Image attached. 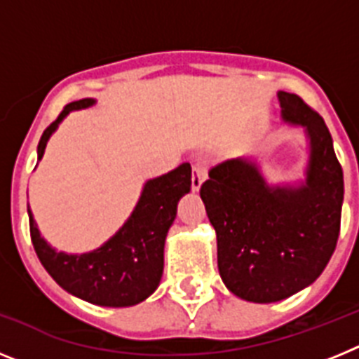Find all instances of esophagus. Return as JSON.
<instances>
[{
    "label": "esophagus",
    "instance_id": "1",
    "mask_svg": "<svg viewBox=\"0 0 359 359\" xmlns=\"http://www.w3.org/2000/svg\"><path fill=\"white\" fill-rule=\"evenodd\" d=\"M192 170H194V172H192V189L199 190L201 183L205 182V177H207V169H205L203 165H194Z\"/></svg>",
    "mask_w": 359,
    "mask_h": 359
}]
</instances>
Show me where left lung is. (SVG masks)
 I'll use <instances>...</instances> for the list:
<instances>
[{
    "label": "left lung",
    "mask_w": 359,
    "mask_h": 359,
    "mask_svg": "<svg viewBox=\"0 0 359 359\" xmlns=\"http://www.w3.org/2000/svg\"><path fill=\"white\" fill-rule=\"evenodd\" d=\"M277 95L282 120L304 126L309 138L306 182L271 187L253 161L237 158L212 167L199 190L224 286L257 304L284 300L322 275L340 236L344 203V170L323 118L298 95Z\"/></svg>",
    "instance_id": "left-lung-1"
}]
</instances>
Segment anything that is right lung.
<instances>
[{
    "instance_id": "add662e5",
    "label": "right lung",
    "mask_w": 359,
    "mask_h": 359,
    "mask_svg": "<svg viewBox=\"0 0 359 359\" xmlns=\"http://www.w3.org/2000/svg\"><path fill=\"white\" fill-rule=\"evenodd\" d=\"M93 104V98H82L65 106L55 122L44 129L37 145V160L43 158L46 142L69 111L84 109ZM190 185V163H182L163 176L149 180L123 226L100 248L81 255L52 248L41 237L28 207L34 250L50 277L73 297L104 307L136 306L160 286L165 237L176 219L177 201L189 192Z\"/></svg>"
}]
</instances>
